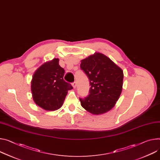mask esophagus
Returning a JSON list of instances; mask_svg holds the SVG:
<instances>
[{
    "mask_svg": "<svg viewBox=\"0 0 160 160\" xmlns=\"http://www.w3.org/2000/svg\"><path fill=\"white\" fill-rule=\"evenodd\" d=\"M72 88H73L74 89H75L77 88V82H75L72 83Z\"/></svg>",
    "mask_w": 160,
    "mask_h": 160,
    "instance_id": "1",
    "label": "esophagus"
}]
</instances>
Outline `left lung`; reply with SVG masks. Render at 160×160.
Instances as JSON below:
<instances>
[{
    "label": "left lung",
    "mask_w": 160,
    "mask_h": 160,
    "mask_svg": "<svg viewBox=\"0 0 160 160\" xmlns=\"http://www.w3.org/2000/svg\"><path fill=\"white\" fill-rule=\"evenodd\" d=\"M80 68L90 82L89 94L80 98L82 107L93 115L110 111L122 91V69L105 55L95 52L81 61Z\"/></svg>",
    "instance_id": "1"
}]
</instances>
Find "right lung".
<instances>
[{"mask_svg": "<svg viewBox=\"0 0 160 160\" xmlns=\"http://www.w3.org/2000/svg\"><path fill=\"white\" fill-rule=\"evenodd\" d=\"M59 59L54 58L39 67L31 80V92L34 103L47 111L60 108L72 86L64 79V69L59 64Z\"/></svg>", "mask_w": 160, "mask_h": 160, "instance_id": "1", "label": "right lung"}]
</instances>
